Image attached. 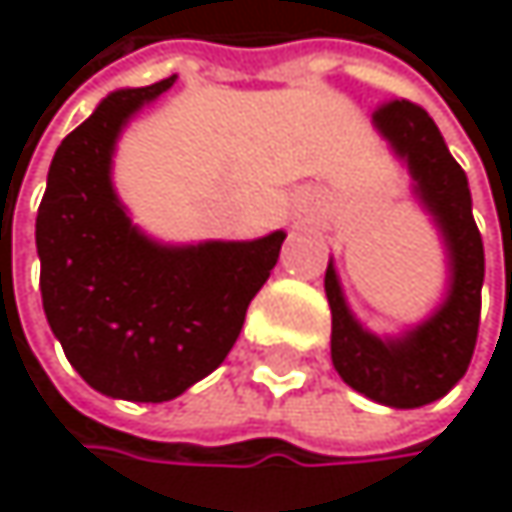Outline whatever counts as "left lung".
Returning <instances> with one entry per match:
<instances>
[{"label":"left lung","instance_id":"8db88e82","mask_svg":"<svg viewBox=\"0 0 512 512\" xmlns=\"http://www.w3.org/2000/svg\"><path fill=\"white\" fill-rule=\"evenodd\" d=\"M373 127L409 165L415 195L436 219L451 266L448 299L403 338L382 341L361 329L347 308L335 266L326 269L332 308V364L358 394L394 406L418 409L445 397L468 370L480 329L483 240L471 216L468 177L451 156L436 121L412 100H391L373 112Z\"/></svg>","mask_w":512,"mask_h":512}]
</instances>
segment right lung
<instances>
[{
	"instance_id": "right-lung-1",
	"label": "right lung",
	"mask_w": 512,
	"mask_h": 512,
	"mask_svg": "<svg viewBox=\"0 0 512 512\" xmlns=\"http://www.w3.org/2000/svg\"><path fill=\"white\" fill-rule=\"evenodd\" d=\"M171 85L112 91L58 145L35 222L52 335L94 391L133 403L174 400L225 361L287 237L162 246L130 222L112 151Z\"/></svg>"
}]
</instances>
